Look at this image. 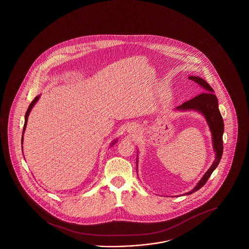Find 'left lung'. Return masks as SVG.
<instances>
[{
	"instance_id": "8db88e82",
	"label": "left lung",
	"mask_w": 249,
	"mask_h": 249,
	"mask_svg": "<svg viewBox=\"0 0 249 249\" xmlns=\"http://www.w3.org/2000/svg\"><path fill=\"white\" fill-rule=\"evenodd\" d=\"M190 80H193L197 84H199L204 91L199 95L196 96L195 98L190 99L188 101L182 103L181 106L177 107V109L185 110V109H195L204 114V117L206 118V121L208 122V125L211 129L212 136H213V149L215 151V160L213 163L212 164L210 169L204 174V177L201 179V181L198 182L195 188L191 192L187 193L186 195H191L198 191L199 189L202 188L206 181H208L209 177L211 176L214 169L217 167L220 162V160L223 155V133H224V121L222 118V115L220 113L218 108V101L217 98L214 94H213V89L210 85L207 83L203 78L199 76H189Z\"/></svg>"
}]
</instances>
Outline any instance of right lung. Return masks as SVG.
<instances>
[{
    "mask_svg": "<svg viewBox=\"0 0 249 249\" xmlns=\"http://www.w3.org/2000/svg\"><path fill=\"white\" fill-rule=\"evenodd\" d=\"M39 98H40V96L36 97L35 99H34V100L31 102L30 105H29V107H28V109H27V111H26V113H25V121H24V125H23V135H22V145H23V132H24V129H25V128H26V124H27V121H28V116H29V114H30L31 109L33 108L34 105L36 103V101H37L38 99H39ZM114 143H115V142H113V144Z\"/></svg>",
    "mask_w": 249,
    "mask_h": 249,
    "instance_id": "add662e5",
    "label": "right lung"
}]
</instances>
